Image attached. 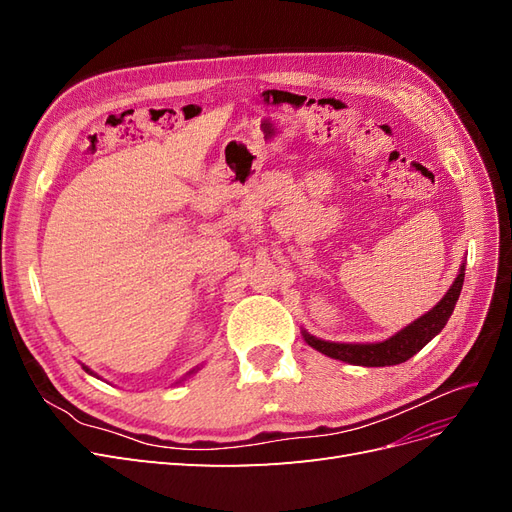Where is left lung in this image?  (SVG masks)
Returning <instances> with one entry per match:
<instances>
[{
  "label": "left lung",
  "mask_w": 512,
  "mask_h": 512,
  "mask_svg": "<svg viewBox=\"0 0 512 512\" xmlns=\"http://www.w3.org/2000/svg\"><path fill=\"white\" fill-rule=\"evenodd\" d=\"M463 277H466V262H461L453 286L446 290V294L438 301V305H433L427 314L418 316L414 322L408 324V327L397 331L391 337L382 339V342H374V344L327 342V339H320L312 333H307L305 329L301 331L303 339L307 342V346H312L314 350L350 365L386 367V365L406 363L446 327V322L451 318L455 303L461 294Z\"/></svg>",
  "instance_id": "obj_1"
}]
</instances>
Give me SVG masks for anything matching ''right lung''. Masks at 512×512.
Here are the masks:
<instances>
[{
	"label": "right lung",
	"instance_id": "right-lung-1",
	"mask_svg": "<svg viewBox=\"0 0 512 512\" xmlns=\"http://www.w3.org/2000/svg\"><path fill=\"white\" fill-rule=\"evenodd\" d=\"M83 369H85V371H87V374H91V376H96V378H98V374H94V371H91V369H89V367H87V365H83ZM198 369H200V367H194V369H190V371H188V374H185V376H183V378H181V380H179V382H183V380H185V378H188V376H192V374H196V371H198ZM179 382H175V384H179Z\"/></svg>",
	"mask_w": 512,
	"mask_h": 512
}]
</instances>
